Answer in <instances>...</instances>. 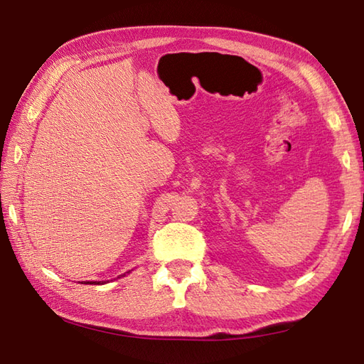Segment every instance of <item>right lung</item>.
I'll return each mask as SVG.
<instances>
[{
  "instance_id": "right-lung-1",
  "label": "right lung",
  "mask_w": 364,
  "mask_h": 364,
  "mask_svg": "<svg viewBox=\"0 0 364 364\" xmlns=\"http://www.w3.org/2000/svg\"><path fill=\"white\" fill-rule=\"evenodd\" d=\"M90 284H102V282H96V281H95V282H90Z\"/></svg>"
}]
</instances>
